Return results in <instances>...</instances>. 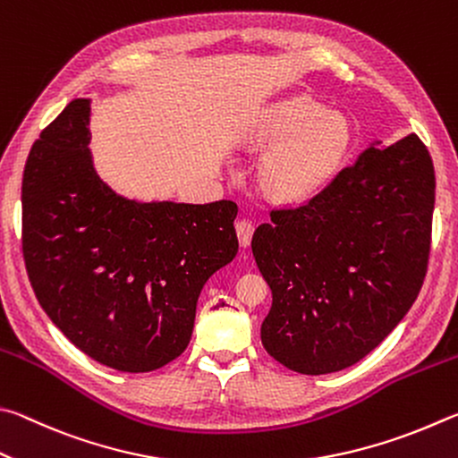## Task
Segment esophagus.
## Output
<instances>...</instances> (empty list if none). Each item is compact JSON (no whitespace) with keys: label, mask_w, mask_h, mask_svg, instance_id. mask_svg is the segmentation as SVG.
<instances>
[{"label":"esophagus","mask_w":458,"mask_h":458,"mask_svg":"<svg viewBox=\"0 0 458 458\" xmlns=\"http://www.w3.org/2000/svg\"><path fill=\"white\" fill-rule=\"evenodd\" d=\"M235 231H237V237H239V243L242 247H247L251 243V237H253V223L250 219H242L235 223Z\"/></svg>","instance_id":"34e87169"}]
</instances>
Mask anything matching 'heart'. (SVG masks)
Masks as SVG:
<instances>
[{"instance_id":"heart-1","label":"heart","mask_w":458,"mask_h":458,"mask_svg":"<svg viewBox=\"0 0 458 458\" xmlns=\"http://www.w3.org/2000/svg\"><path fill=\"white\" fill-rule=\"evenodd\" d=\"M259 144L274 147L261 163V187L284 203L314 197L338 173L352 142L350 120L310 96L271 106L259 124Z\"/></svg>"}]
</instances>
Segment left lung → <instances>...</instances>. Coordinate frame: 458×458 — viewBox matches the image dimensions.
Instances as JSON below:
<instances>
[{
  "mask_svg": "<svg viewBox=\"0 0 458 458\" xmlns=\"http://www.w3.org/2000/svg\"><path fill=\"white\" fill-rule=\"evenodd\" d=\"M435 166L408 134L366 148L298 207L271 208L251 250L271 287L267 354L319 376L356 364L394 330L428 267Z\"/></svg>",
  "mask_w": 458,
  "mask_h": 458,
  "instance_id": "left-lung-1",
  "label": "left lung"
}]
</instances>
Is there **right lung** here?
Segmentation results:
<instances>
[{
    "instance_id": "add662e5",
    "label": "right lung",
    "mask_w": 458,
    "mask_h": 458,
    "mask_svg": "<svg viewBox=\"0 0 458 458\" xmlns=\"http://www.w3.org/2000/svg\"><path fill=\"white\" fill-rule=\"evenodd\" d=\"M90 102L72 100L31 147L21 251L39 306L96 362L150 372L181 356L199 293L239 250L233 200L134 203L94 173Z\"/></svg>"
}]
</instances>
